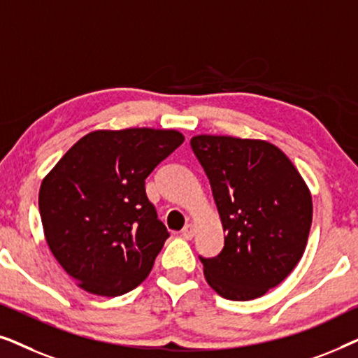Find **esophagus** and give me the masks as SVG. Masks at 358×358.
<instances>
[{"mask_svg": "<svg viewBox=\"0 0 358 358\" xmlns=\"http://www.w3.org/2000/svg\"><path fill=\"white\" fill-rule=\"evenodd\" d=\"M194 233H195V228H194V224H190V223L185 224L182 231H180V234H182L184 239H192Z\"/></svg>", "mask_w": 358, "mask_h": 358, "instance_id": "obj_1", "label": "esophagus"}]
</instances>
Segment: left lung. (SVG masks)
I'll return each mask as SVG.
<instances>
[{
    "mask_svg": "<svg viewBox=\"0 0 358 358\" xmlns=\"http://www.w3.org/2000/svg\"><path fill=\"white\" fill-rule=\"evenodd\" d=\"M190 146L227 233L217 257L200 256L205 278L227 300L262 296L285 280L305 252L310 190L285 153L268 141L197 135Z\"/></svg>",
    "mask_w": 358,
    "mask_h": 358,
    "instance_id": "8db88e82",
    "label": "left lung"
}]
</instances>
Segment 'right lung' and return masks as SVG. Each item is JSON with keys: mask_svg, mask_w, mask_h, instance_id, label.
I'll return each mask as SVG.
<instances>
[{"mask_svg": "<svg viewBox=\"0 0 358 358\" xmlns=\"http://www.w3.org/2000/svg\"><path fill=\"white\" fill-rule=\"evenodd\" d=\"M182 141L176 130L91 131L42 180L47 244L83 290L119 296L148 277L169 233L145 179Z\"/></svg>", "mask_w": 358, "mask_h": 358, "instance_id": "1", "label": "right lung"}]
</instances>
